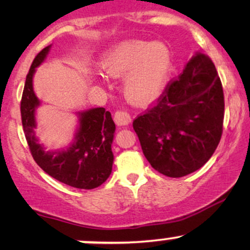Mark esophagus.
Returning a JSON list of instances; mask_svg holds the SVG:
<instances>
[{"label":"esophagus","mask_w":250,"mask_h":250,"mask_svg":"<svg viewBox=\"0 0 250 250\" xmlns=\"http://www.w3.org/2000/svg\"><path fill=\"white\" fill-rule=\"evenodd\" d=\"M114 121L117 125H127L131 122V116L127 110L122 109V110H117L114 115Z\"/></svg>","instance_id":"esophagus-1"}]
</instances>
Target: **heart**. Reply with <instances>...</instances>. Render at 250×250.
I'll list each match as a JSON object with an SVG mask.
<instances>
[{"label": "heart", "instance_id": "obj_1", "mask_svg": "<svg viewBox=\"0 0 250 250\" xmlns=\"http://www.w3.org/2000/svg\"><path fill=\"white\" fill-rule=\"evenodd\" d=\"M170 67L168 50L161 44L128 41L103 56L101 68L110 77L125 76V96L134 103H147L159 95Z\"/></svg>", "mask_w": 250, "mask_h": 250}]
</instances>
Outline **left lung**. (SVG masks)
I'll use <instances>...</instances> for the list:
<instances>
[{
  "instance_id": "8db88e82",
  "label": "left lung",
  "mask_w": 250,
  "mask_h": 250,
  "mask_svg": "<svg viewBox=\"0 0 250 250\" xmlns=\"http://www.w3.org/2000/svg\"><path fill=\"white\" fill-rule=\"evenodd\" d=\"M225 96L213 61L196 51L159 99L133 121L146 159L159 173L182 177L205 165L223 131Z\"/></svg>"
}]
</instances>
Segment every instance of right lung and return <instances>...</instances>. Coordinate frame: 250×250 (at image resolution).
Returning <instances> with one entry per match:
<instances>
[{
    "instance_id": "add662e5",
    "label": "right lung",
    "mask_w": 250,
    "mask_h": 250,
    "mask_svg": "<svg viewBox=\"0 0 250 250\" xmlns=\"http://www.w3.org/2000/svg\"><path fill=\"white\" fill-rule=\"evenodd\" d=\"M49 47L35 56L25 77L21 99V119L29 150L34 160L51 177L79 189H94L108 179L113 167L111 143L115 123L104 108H94L81 113L76 141L67 150L45 153L34 136L35 108L39 100L33 90L35 68L43 62Z\"/></svg>"
}]
</instances>
